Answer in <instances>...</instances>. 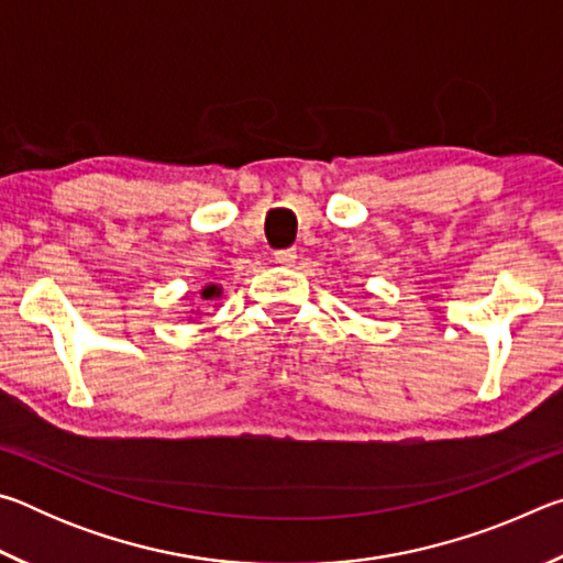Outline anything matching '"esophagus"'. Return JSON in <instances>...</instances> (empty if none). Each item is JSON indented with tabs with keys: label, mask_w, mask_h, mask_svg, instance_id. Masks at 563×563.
Wrapping results in <instances>:
<instances>
[{
	"label": "esophagus",
	"mask_w": 563,
	"mask_h": 563,
	"mask_svg": "<svg viewBox=\"0 0 563 563\" xmlns=\"http://www.w3.org/2000/svg\"><path fill=\"white\" fill-rule=\"evenodd\" d=\"M295 258H298V251H295V247H278V251H275V261L283 265L295 263Z\"/></svg>",
	"instance_id": "34e87169"
}]
</instances>
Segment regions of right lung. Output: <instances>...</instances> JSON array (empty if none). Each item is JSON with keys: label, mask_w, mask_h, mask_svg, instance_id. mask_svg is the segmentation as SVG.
Masks as SVG:
<instances>
[{"label": "right lung", "mask_w": 563, "mask_h": 563, "mask_svg": "<svg viewBox=\"0 0 563 563\" xmlns=\"http://www.w3.org/2000/svg\"><path fill=\"white\" fill-rule=\"evenodd\" d=\"M218 295H221V288H218V285H206V288L201 290V298H203V300L218 298Z\"/></svg>", "instance_id": "add662e5"}]
</instances>
